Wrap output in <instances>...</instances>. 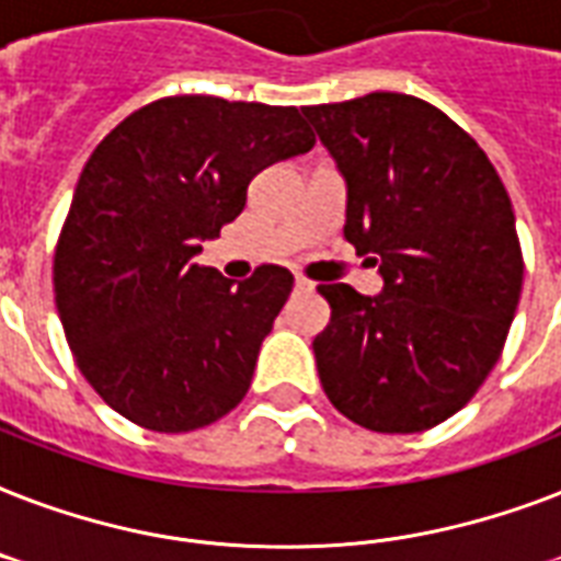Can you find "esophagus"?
Segmentation results:
<instances>
[{
	"label": "esophagus",
	"instance_id": "1",
	"mask_svg": "<svg viewBox=\"0 0 561 561\" xmlns=\"http://www.w3.org/2000/svg\"><path fill=\"white\" fill-rule=\"evenodd\" d=\"M294 288H297V290H314V282H308L306 276H297V279H294Z\"/></svg>",
	"mask_w": 561,
	"mask_h": 561
}]
</instances>
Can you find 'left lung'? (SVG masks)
Listing matches in <instances>:
<instances>
[{
  "label": "left lung",
  "mask_w": 561,
  "mask_h": 561,
  "mask_svg": "<svg viewBox=\"0 0 561 561\" xmlns=\"http://www.w3.org/2000/svg\"><path fill=\"white\" fill-rule=\"evenodd\" d=\"M346 180L343 236L383 290L320 285L332 320L314 337L325 396L378 434L454 416L501 358L524 259L510 194L474 139L401 92L302 107Z\"/></svg>",
  "instance_id": "left-lung-1"
}]
</instances>
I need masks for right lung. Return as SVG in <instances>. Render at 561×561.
<instances>
[{
  "label": "right lung",
  "mask_w": 561,
  "mask_h": 561,
  "mask_svg": "<svg viewBox=\"0 0 561 561\" xmlns=\"http://www.w3.org/2000/svg\"><path fill=\"white\" fill-rule=\"evenodd\" d=\"M314 142L297 107L215 95L151 101L101 139L51 271L75 364L116 413L183 434L244 399L294 276L262 264L232 285L194 255L259 171Z\"/></svg>",
  "instance_id": "1"
}]
</instances>
